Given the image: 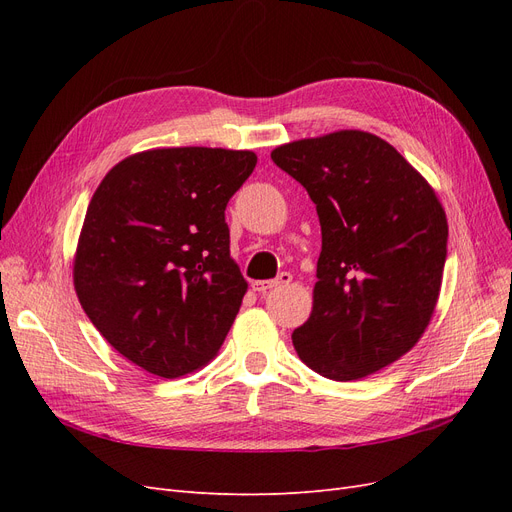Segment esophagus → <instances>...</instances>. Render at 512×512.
I'll return each mask as SVG.
<instances>
[{
	"label": "esophagus",
	"instance_id": "obj_1",
	"mask_svg": "<svg viewBox=\"0 0 512 512\" xmlns=\"http://www.w3.org/2000/svg\"><path fill=\"white\" fill-rule=\"evenodd\" d=\"M292 282V275L290 273H280L275 277V280H262V282H254L252 284V288L256 290V292H269V290H273V288H282V286H288Z\"/></svg>",
	"mask_w": 512,
	"mask_h": 512
}]
</instances>
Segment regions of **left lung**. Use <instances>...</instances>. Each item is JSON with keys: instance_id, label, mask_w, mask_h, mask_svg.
I'll return each instance as SVG.
<instances>
[{"instance_id": "left-lung-1", "label": "left lung", "mask_w": 512, "mask_h": 512, "mask_svg": "<svg viewBox=\"0 0 512 512\" xmlns=\"http://www.w3.org/2000/svg\"><path fill=\"white\" fill-rule=\"evenodd\" d=\"M271 160L307 190L322 230L312 314L292 333L299 359L337 382L395 363L440 297L448 224L436 192L361 130L280 145Z\"/></svg>"}]
</instances>
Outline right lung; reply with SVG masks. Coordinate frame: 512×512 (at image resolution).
<instances>
[{
  "instance_id": "right-lung-1",
  "label": "right lung",
  "mask_w": 512,
  "mask_h": 512,
  "mask_svg": "<svg viewBox=\"0 0 512 512\" xmlns=\"http://www.w3.org/2000/svg\"><path fill=\"white\" fill-rule=\"evenodd\" d=\"M254 151L170 147L134 153L91 196L74 254L85 314L121 356L160 378L207 365L247 282L230 258L226 205Z\"/></svg>"
}]
</instances>
